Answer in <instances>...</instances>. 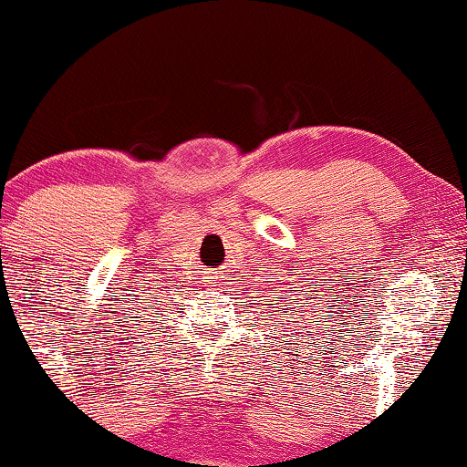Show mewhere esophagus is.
<instances>
[{
	"label": "esophagus",
	"instance_id": "esophagus-1",
	"mask_svg": "<svg viewBox=\"0 0 467 467\" xmlns=\"http://www.w3.org/2000/svg\"><path fill=\"white\" fill-rule=\"evenodd\" d=\"M213 278H215V283L224 285V278H226V275H224V270H218V273H213Z\"/></svg>",
	"mask_w": 467,
	"mask_h": 467
}]
</instances>
